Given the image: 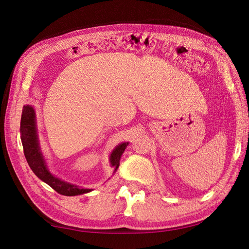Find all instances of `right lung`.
I'll list each match as a JSON object with an SVG mask.
<instances>
[{
  "instance_id": "right-lung-1",
  "label": "right lung",
  "mask_w": 249,
  "mask_h": 249,
  "mask_svg": "<svg viewBox=\"0 0 249 249\" xmlns=\"http://www.w3.org/2000/svg\"><path fill=\"white\" fill-rule=\"evenodd\" d=\"M35 110L34 108L27 105L23 107L22 118H21V140L23 144L24 155L26 158L27 163L35 175L40 178L42 181L53 188L56 193L63 196H76L86 194L91 191V189L79 188L78 186L72 184L66 183L59 180L58 178L53 177L46 168L45 161L40 151L39 143H37L36 130V119H35ZM128 143H123L119 145L118 147L112 151L110 156V162L112 166L119 167L120 158L124 152L126 146Z\"/></svg>"
}]
</instances>
